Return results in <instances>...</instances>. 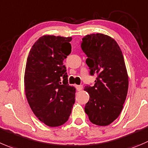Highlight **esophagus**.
Returning <instances> with one entry per match:
<instances>
[{
  "mask_svg": "<svg viewBox=\"0 0 148 148\" xmlns=\"http://www.w3.org/2000/svg\"><path fill=\"white\" fill-rule=\"evenodd\" d=\"M75 88H76L77 91H81L83 88V86L82 85H76L75 86Z\"/></svg>",
  "mask_w": 148,
  "mask_h": 148,
  "instance_id": "1",
  "label": "esophagus"
}]
</instances>
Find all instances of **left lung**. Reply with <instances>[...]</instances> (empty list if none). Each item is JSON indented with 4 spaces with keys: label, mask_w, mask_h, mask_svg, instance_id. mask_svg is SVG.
Here are the masks:
<instances>
[{
    "label": "left lung",
    "mask_w": 148,
    "mask_h": 148,
    "mask_svg": "<svg viewBox=\"0 0 148 148\" xmlns=\"http://www.w3.org/2000/svg\"><path fill=\"white\" fill-rule=\"evenodd\" d=\"M81 47L91 75L97 77L94 86L84 90L89 100L84 108L90 121L98 126H108L120 115L126 100L129 78L120 47L114 39L102 33L86 36Z\"/></svg>",
    "instance_id": "left-lung-1"
}]
</instances>
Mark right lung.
Wrapping results in <instances>:
<instances>
[{
    "mask_svg": "<svg viewBox=\"0 0 148 148\" xmlns=\"http://www.w3.org/2000/svg\"><path fill=\"white\" fill-rule=\"evenodd\" d=\"M71 37L43 36L31 48L25 73V94L36 117L51 127L69 119L75 88L68 84L63 61L71 53Z\"/></svg>",
    "mask_w": 148,
    "mask_h": 148,
    "instance_id": "1",
    "label": "right lung"
}]
</instances>
